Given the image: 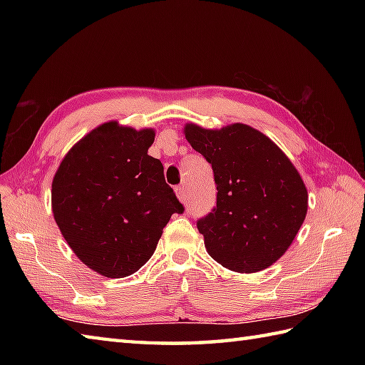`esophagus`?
<instances>
[{"label":"esophagus","mask_w":365,"mask_h":365,"mask_svg":"<svg viewBox=\"0 0 365 365\" xmlns=\"http://www.w3.org/2000/svg\"><path fill=\"white\" fill-rule=\"evenodd\" d=\"M175 195H177V197H178V200H180V202H185V200H187V191H185L183 185H182V187L175 188Z\"/></svg>","instance_id":"34e87169"}]
</instances>
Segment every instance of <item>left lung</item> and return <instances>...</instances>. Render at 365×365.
<instances>
[{
  "mask_svg": "<svg viewBox=\"0 0 365 365\" xmlns=\"http://www.w3.org/2000/svg\"><path fill=\"white\" fill-rule=\"evenodd\" d=\"M192 149L215 174L216 207L197 221L205 250L224 268L257 273L289 250L307 213V188L290 158L246 123H185Z\"/></svg>",
  "mask_w": 365,
  "mask_h": 365,
  "instance_id": "1",
  "label": "left lung"
}]
</instances>
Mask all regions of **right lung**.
<instances>
[{"label": "right lung", "instance_id": "obj_1", "mask_svg": "<svg viewBox=\"0 0 365 365\" xmlns=\"http://www.w3.org/2000/svg\"><path fill=\"white\" fill-rule=\"evenodd\" d=\"M155 133L105 122L73 144L53 177L51 210L61 234L105 277L136 273L173 213L183 212L161 161L147 155Z\"/></svg>", "mask_w": 365, "mask_h": 365}]
</instances>
